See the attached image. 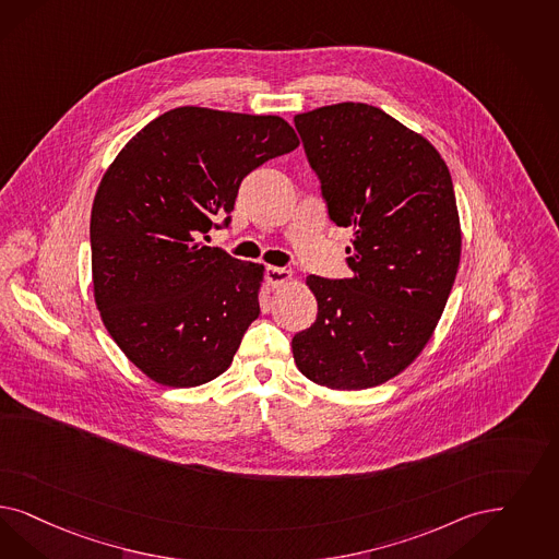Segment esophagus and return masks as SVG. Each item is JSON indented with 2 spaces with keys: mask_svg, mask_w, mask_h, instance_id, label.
Returning a JSON list of instances; mask_svg holds the SVG:
<instances>
[{
  "mask_svg": "<svg viewBox=\"0 0 559 559\" xmlns=\"http://www.w3.org/2000/svg\"><path fill=\"white\" fill-rule=\"evenodd\" d=\"M290 281H293L290 270L276 269V266H269L266 269V283H269V287H272V289L283 287V285H287Z\"/></svg>",
  "mask_w": 559,
  "mask_h": 559,
  "instance_id": "34e87169",
  "label": "esophagus"
}]
</instances>
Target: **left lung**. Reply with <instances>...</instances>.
<instances>
[{"mask_svg":"<svg viewBox=\"0 0 559 559\" xmlns=\"http://www.w3.org/2000/svg\"><path fill=\"white\" fill-rule=\"evenodd\" d=\"M328 214L353 227V276H309L318 301L293 357L313 384L364 390L405 371L442 318L461 264L462 231L436 146L382 109L336 103L295 116Z\"/></svg>","mask_w":559,"mask_h":559,"instance_id":"1","label":"left lung"}]
</instances>
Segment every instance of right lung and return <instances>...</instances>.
<instances>
[{"mask_svg": "<svg viewBox=\"0 0 559 559\" xmlns=\"http://www.w3.org/2000/svg\"><path fill=\"white\" fill-rule=\"evenodd\" d=\"M299 146L278 116L177 107L146 123L98 183L93 293L117 347L146 378H218L260 316L264 266L200 241L231 216L239 183Z\"/></svg>", "mask_w": 559, "mask_h": 559, "instance_id": "1", "label": "right lung"}]
</instances>
